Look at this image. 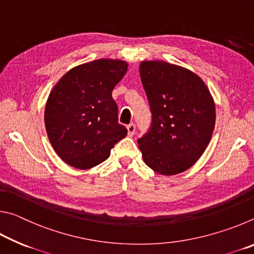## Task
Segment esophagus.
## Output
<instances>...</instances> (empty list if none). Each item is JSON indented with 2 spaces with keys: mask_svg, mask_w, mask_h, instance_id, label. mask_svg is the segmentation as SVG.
Here are the masks:
<instances>
[{
  "mask_svg": "<svg viewBox=\"0 0 254 254\" xmlns=\"http://www.w3.org/2000/svg\"><path fill=\"white\" fill-rule=\"evenodd\" d=\"M127 127L128 135L132 136L133 134H134V132H135V124H134V123H130Z\"/></svg>",
  "mask_w": 254,
  "mask_h": 254,
  "instance_id": "34e87169",
  "label": "esophagus"
}]
</instances>
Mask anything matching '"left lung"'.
<instances>
[{
    "label": "left lung",
    "instance_id": "left-lung-1",
    "mask_svg": "<svg viewBox=\"0 0 254 254\" xmlns=\"http://www.w3.org/2000/svg\"><path fill=\"white\" fill-rule=\"evenodd\" d=\"M152 113L151 127L137 139L145 165L173 176L201 157L212 137L216 111L212 94L195 72L162 60L140 64Z\"/></svg>",
    "mask_w": 254,
    "mask_h": 254
}]
</instances>
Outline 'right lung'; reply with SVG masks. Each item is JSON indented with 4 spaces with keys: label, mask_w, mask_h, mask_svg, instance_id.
I'll use <instances>...</instances> for the list:
<instances>
[{
    "label": "right lung",
    "mask_w": 254,
    "mask_h": 254,
    "mask_svg": "<svg viewBox=\"0 0 254 254\" xmlns=\"http://www.w3.org/2000/svg\"><path fill=\"white\" fill-rule=\"evenodd\" d=\"M127 70L120 59H97L67 71L49 94L45 126L55 152L77 169L105 161L126 137L112 91Z\"/></svg>",
    "instance_id": "obj_1"
}]
</instances>
